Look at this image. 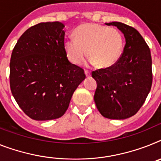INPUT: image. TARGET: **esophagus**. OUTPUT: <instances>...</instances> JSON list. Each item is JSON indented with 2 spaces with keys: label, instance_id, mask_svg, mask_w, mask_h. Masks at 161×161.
<instances>
[{
  "label": "esophagus",
  "instance_id": "34e87169",
  "mask_svg": "<svg viewBox=\"0 0 161 161\" xmlns=\"http://www.w3.org/2000/svg\"><path fill=\"white\" fill-rule=\"evenodd\" d=\"M84 73H85V75H86V77H90V76H91V74H90V72H89L88 70H85Z\"/></svg>",
  "mask_w": 161,
  "mask_h": 161
}]
</instances>
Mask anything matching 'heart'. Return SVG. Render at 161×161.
<instances>
[{
    "label": "heart",
    "mask_w": 161,
    "mask_h": 161,
    "mask_svg": "<svg viewBox=\"0 0 161 161\" xmlns=\"http://www.w3.org/2000/svg\"><path fill=\"white\" fill-rule=\"evenodd\" d=\"M74 38L64 42V51L70 62L79 64L87 55L99 68L113 65L122 55L124 38L114 28L98 24H82L74 30Z\"/></svg>",
    "instance_id": "1"
}]
</instances>
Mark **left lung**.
Masks as SVG:
<instances>
[{
  "label": "left lung",
  "mask_w": 161,
  "mask_h": 161,
  "mask_svg": "<svg viewBox=\"0 0 161 161\" xmlns=\"http://www.w3.org/2000/svg\"><path fill=\"white\" fill-rule=\"evenodd\" d=\"M106 24L117 27L124 33L126 44L116 63L92 73L97 83L94 101L102 116L124 119L140 110L151 91V51L134 28L120 22Z\"/></svg>",
  "instance_id": "8db88e82"
}]
</instances>
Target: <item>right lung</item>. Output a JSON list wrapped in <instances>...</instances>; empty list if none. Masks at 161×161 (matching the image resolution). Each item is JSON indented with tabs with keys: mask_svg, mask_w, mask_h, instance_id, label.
Listing matches in <instances>:
<instances>
[{
	"mask_svg": "<svg viewBox=\"0 0 161 161\" xmlns=\"http://www.w3.org/2000/svg\"><path fill=\"white\" fill-rule=\"evenodd\" d=\"M64 28L60 22L36 24L23 33L12 51L10 90L19 106L32 119L61 117L86 78L83 69L67 58Z\"/></svg>",
	"mask_w": 161,
	"mask_h": 161,
	"instance_id": "obj_1",
	"label": "right lung"
}]
</instances>
